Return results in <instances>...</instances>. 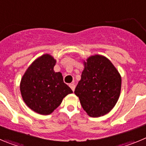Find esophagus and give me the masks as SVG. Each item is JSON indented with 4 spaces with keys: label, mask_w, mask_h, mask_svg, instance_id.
<instances>
[{
    "label": "esophagus",
    "mask_w": 146,
    "mask_h": 146,
    "mask_svg": "<svg viewBox=\"0 0 146 146\" xmlns=\"http://www.w3.org/2000/svg\"><path fill=\"white\" fill-rule=\"evenodd\" d=\"M69 87L71 88V89H72V91H74V89H75V85H74V83H71V84H69Z\"/></svg>",
    "instance_id": "34e87169"
}]
</instances>
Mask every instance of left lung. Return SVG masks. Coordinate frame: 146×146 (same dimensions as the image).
Returning a JSON list of instances; mask_svg holds the SVG:
<instances>
[{"instance_id": "1", "label": "left lung", "mask_w": 146, "mask_h": 146, "mask_svg": "<svg viewBox=\"0 0 146 146\" xmlns=\"http://www.w3.org/2000/svg\"><path fill=\"white\" fill-rule=\"evenodd\" d=\"M84 66L74 94L89 116H102L118 102L121 75L111 61L103 55L90 56L84 61Z\"/></svg>"}]
</instances>
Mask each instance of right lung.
Here are the masks:
<instances>
[{
  "label": "right lung",
  "instance_id": "add662e5",
  "mask_svg": "<svg viewBox=\"0 0 146 146\" xmlns=\"http://www.w3.org/2000/svg\"><path fill=\"white\" fill-rule=\"evenodd\" d=\"M56 60L44 54L31 64L20 82V92L27 106L41 115H50L73 91L60 72H55Z\"/></svg>",
  "mask_w": 146,
  "mask_h": 146
}]
</instances>
